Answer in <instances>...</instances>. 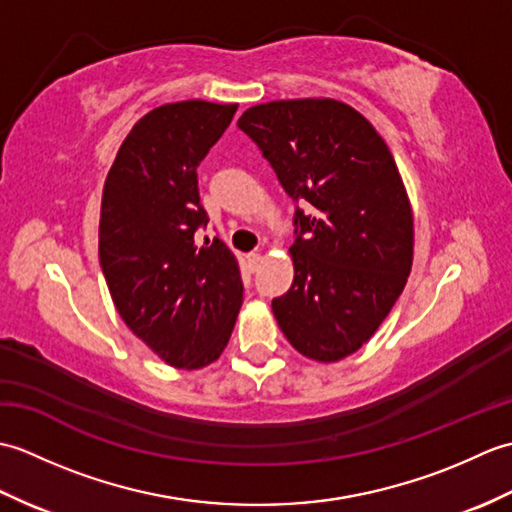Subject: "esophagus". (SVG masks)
<instances>
[{
  "label": "esophagus",
  "mask_w": 512,
  "mask_h": 512,
  "mask_svg": "<svg viewBox=\"0 0 512 512\" xmlns=\"http://www.w3.org/2000/svg\"><path fill=\"white\" fill-rule=\"evenodd\" d=\"M246 259H248V266H250V270H257V268H259V264H262V259H264V257H262V253H250Z\"/></svg>",
  "instance_id": "obj_1"
}]
</instances>
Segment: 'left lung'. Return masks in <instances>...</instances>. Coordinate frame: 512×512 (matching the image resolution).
I'll return each instance as SVG.
<instances>
[{"label": "left lung", "instance_id": "obj_1", "mask_svg": "<svg viewBox=\"0 0 512 512\" xmlns=\"http://www.w3.org/2000/svg\"><path fill=\"white\" fill-rule=\"evenodd\" d=\"M295 202V279L273 312L290 345L336 363L372 339L407 284L413 213L385 140L334 99L262 103L239 116Z\"/></svg>", "mask_w": 512, "mask_h": 512}]
</instances>
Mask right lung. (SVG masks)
Segmentation results:
<instances>
[{"mask_svg":"<svg viewBox=\"0 0 512 512\" xmlns=\"http://www.w3.org/2000/svg\"><path fill=\"white\" fill-rule=\"evenodd\" d=\"M237 105L180 101L145 114L107 173L99 259L125 325L162 361L200 369L231 339L244 286L222 239L198 246L209 215L198 165L231 125Z\"/></svg>","mask_w":512,"mask_h":512,"instance_id":"add662e5","label":"right lung"}]
</instances>
